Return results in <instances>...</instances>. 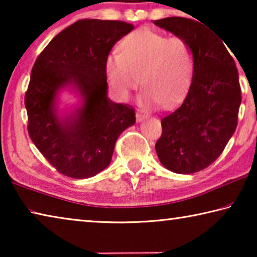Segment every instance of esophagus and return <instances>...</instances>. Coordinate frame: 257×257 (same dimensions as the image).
I'll list each match as a JSON object with an SVG mask.
<instances>
[{
	"label": "esophagus",
	"mask_w": 257,
	"mask_h": 257,
	"mask_svg": "<svg viewBox=\"0 0 257 257\" xmlns=\"http://www.w3.org/2000/svg\"><path fill=\"white\" fill-rule=\"evenodd\" d=\"M145 119H147V115L142 114V113H136V120H137V122H142V121H144Z\"/></svg>",
	"instance_id": "34e87169"
}]
</instances>
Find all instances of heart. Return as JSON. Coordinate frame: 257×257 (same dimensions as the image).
<instances>
[{"label": "heart", "mask_w": 257, "mask_h": 257, "mask_svg": "<svg viewBox=\"0 0 257 257\" xmlns=\"http://www.w3.org/2000/svg\"><path fill=\"white\" fill-rule=\"evenodd\" d=\"M195 72V54L185 38L139 29L120 44V53L106 56V78L116 96L127 99L139 84L145 87L139 103L145 107L175 106L185 97Z\"/></svg>", "instance_id": "heart-1"}]
</instances>
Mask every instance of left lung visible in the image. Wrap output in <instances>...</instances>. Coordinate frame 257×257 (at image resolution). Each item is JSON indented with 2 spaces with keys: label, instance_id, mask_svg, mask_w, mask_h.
Returning <instances> with one entry per match:
<instances>
[{
  "label": "left lung",
  "instance_id": "obj_1",
  "mask_svg": "<svg viewBox=\"0 0 257 257\" xmlns=\"http://www.w3.org/2000/svg\"><path fill=\"white\" fill-rule=\"evenodd\" d=\"M154 25L189 42L195 72L181 105L161 120L155 151L164 168L180 175L203 170L222 153L237 127L241 103L238 70L225 43L198 21L169 17Z\"/></svg>",
  "mask_w": 257,
  "mask_h": 257
}]
</instances>
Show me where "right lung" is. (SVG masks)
<instances>
[{
	"instance_id": "obj_1",
	"label": "right lung",
	"mask_w": 257,
	"mask_h": 257,
	"mask_svg": "<svg viewBox=\"0 0 257 257\" xmlns=\"http://www.w3.org/2000/svg\"><path fill=\"white\" fill-rule=\"evenodd\" d=\"M134 29L115 20L84 19L63 29L35 62L25 105L28 134L62 175L86 179L111 162L116 139L136 122L132 106L107 96L105 60ZM77 102L61 107L62 93Z\"/></svg>"
}]
</instances>
